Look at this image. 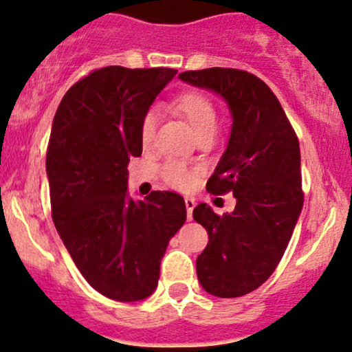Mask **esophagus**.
I'll return each instance as SVG.
<instances>
[{"label": "esophagus", "instance_id": "34e87169", "mask_svg": "<svg viewBox=\"0 0 352 352\" xmlns=\"http://www.w3.org/2000/svg\"><path fill=\"white\" fill-rule=\"evenodd\" d=\"M195 205H197V203H195L193 198H185V206H187V218L188 219H192V217H193Z\"/></svg>", "mask_w": 352, "mask_h": 352}]
</instances>
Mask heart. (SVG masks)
Segmentation results:
<instances>
[{
    "mask_svg": "<svg viewBox=\"0 0 352 352\" xmlns=\"http://www.w3.org/2000/svg\"><path fill=\"white\" fill-rule=\"evenodd\" d=\"M175 109L188 121L195 134H200L206 129H214V126H217V109H214L208 96L201 95V93L190 91L182 95L177 100ZM155 128H157V111L151 109L146 113L141 124V139L144 144L152 142ZM162 175L173 187L190 188L195 182L197 170L188 167L187 164L179 162V160H170L162 167Z\"/></svg>",
    "mask_w": 352,
    "mask_h": 352,
    "instance_id": "b5f03b06",
    "label": "heart"
}]
</instances>
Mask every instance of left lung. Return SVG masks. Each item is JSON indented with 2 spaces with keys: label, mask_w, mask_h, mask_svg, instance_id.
<instances>
[{
  "label": "left lung",
  "mask_w": 352,
  "mask_h": 352,
  "mask_svg": "<svg viewBox=\"0 0 352 352\" xmlns=\"http://www.w3.org/2000/svg\"><path fill=\"white\" fill-rule=\"evenodd\" d=\"M179 78L217 93L231 113L230 139L206 190L232 192L236 208L223 217L206 203L193 210L208 231L197 275L210 295L243 297L272 275L302 213L298 139L277 96L256 75L213 67Z\"/></svg>",
  "instance_id": "obj_1"
}]
</instances>
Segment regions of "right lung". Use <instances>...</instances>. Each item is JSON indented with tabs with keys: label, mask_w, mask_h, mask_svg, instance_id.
I'll use <instances>...</instances> for the list:
<instances>
[{
	"label": "right lung",
	"mask_w": 352,
	"mask_h": 352,
	"mask_svg": "<svg viewBox=\"0 0 352 352\" xmlns=\"http://www.w3.org/2000/svg\"><path fill=\"white\" fill-rule=\"evenodd\" d=\"M175 75L104 67L75 83L54 116L45 157L54 224L85 280L116 302L154 294L168 241L187 219L180 195L128 193L144 116Z\"/></svg>",
	"instance_id": "obj_1"
}]
</instances>
